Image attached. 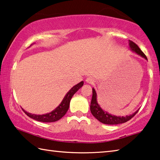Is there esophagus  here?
<instances>
[{"label":"esophagus","instance_id":"obj_1","mask_svg":"<svg viewBox=\"0 0 160 160\" xmlns=\"http://www.w3.org/2000/svg\"><path fill=\"white\" fill-rule=\"evenodd\" d=\"M86 83H90V84H91V83H94V79H93V78H91V77H88V78H86Z\"/></svg>","mask_w":160,"mask_h":160}]
</instances>
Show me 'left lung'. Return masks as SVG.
Listing matches in <instances>:
<instances>
[{
	"label": "left lung",
	"mask_w": 160,
	"mask_h": 160,
	"mask_svg": "<svg viewBox=\"0 0 160 160\" xmlns=\"http://www.w3.org/2000/svg\"><path fill=\"white\" fill-rule=\"evenodd\" d=\"M129 47L132 52H135L136 54H138V55H140V57L145 58L146 60H148V58H147L145 54L143 53L142 50L139 48V47H138L135 42H133L132 41L129 40ZM92 91L93 96L90 106L91 114H92L98 120L102 122V123L106 125H118L124 123V122H127L129 120L131 119L137 113L138 111H139V109H138V111L133 112L132 114L128 115V116H115V115L108 113V112L103 111V110L101 108L100 105L98 103L97 94H96V90L94 89L93 88H92Z\"/></svg>",
	"instance_id": "8db88e82"
}]
</instances>
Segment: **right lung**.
Segmentation results:
<instances>
[{
	"instance_id": "obj_1",
	"label": "right lung",
	"mask_w": 160,
	"mask_h": 160,
	"mask_svg": "<svg viewBox=\"0 0 160 160\" xmlns=\"http://www.w3.org/2000/svg\"><path fill=\"white\" fill-rule=\"evenodd\" d=\"M31 45H32V44H31ZM83 85V82H81L77 83V85L73 86V87L68 91L66 95H65L62 101L61 102V103H60L55 109L53 110L52 112H49V113L43 115H36L30 113V112L25 111L23 108H22V111L25 112V113H26L28 116L34 120H38V121L44 122H51L57 121V120L61 119L67 113L68 109L69 108L70 101L71 99H72V96H74V94L77 92L80 88H82V86Z\"/></svg>"
}]
</instances>
